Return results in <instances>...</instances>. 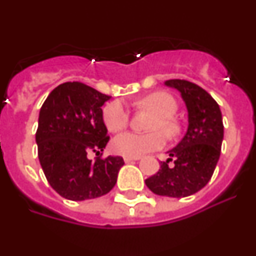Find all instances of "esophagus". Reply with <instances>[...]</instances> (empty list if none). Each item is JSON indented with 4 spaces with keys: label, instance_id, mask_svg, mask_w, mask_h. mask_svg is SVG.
I'll return each mask as SVG.
<instances>
[{
    "label": "esophagus",
    "instance_id": "34e87169",
    "mask_svg": "<svg viewBox=\"0 0 256 256\" xmlns=\"http://www.w3.org/2000/svg\"><path fill=\"white\" fill-rule=\"evenodd\" d=\"M140 156H124V162H133V160H138Z\"/></svg>",
    "mask_w": 256,
    "mask_h": 256
}]
</instances>
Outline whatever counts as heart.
Instances as JSON below:
<instances>
[{
    "mask_svg": "<svg viewBox=\"0 0 256 256\" xmlns=\"http://www.w3.org/2000/svg\"><path fill=\"white\" fill-rule=\"evenodd\" d=\"M138 108L152 112L148 133L126 132L116 136L112 141V150L124 156H141L164 146L165 136L177 137L180 132V122L174 118L177 101L170 94L164 91L152 92L136 101ZM102 119L108 132L116 133L126 130L130 124V112L120 101H112L104 108Z\"/></svg>",
    "mask_w": 256,
    "mask_h": 256,
    "instance_id": "heart-1",
    "label": "heart"
}]
</instances>
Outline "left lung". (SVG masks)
Instances as JSON below:
<instances>
[{"label":"left lung","instance_id":"8db88e82","mask_svg":"<svg viewBox=\"0 0 256 256\" xmlns=\"http://www.w3.org/2000/svg\"><path fill=\"white\" fill-rule=\"evenodd\" d=\"M166 86L177 88L188 110V128L182 141L169 151L158 173L144 180L160 196L186 198L206 186L220 156L223 120L216 101L204 88L186 79H169ZM169 161L174 164L168 165Z\"/></svg>","mask_w":256,"mask_h":256}]
</instances>
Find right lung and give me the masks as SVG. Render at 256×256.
Here are the masks:
<instances>
[{
    "label": "right lung",
    "mask_w": 256,
    "mask_h": 256,
    "mask_svg": "<svg viewBox=\"0 0 256 256\" xmlns=\"http://www.w3.org/2000/svg\"><path fill=\"white\" fill-rule=\"evenodd\" d=\"M108 98L82 82H65L52 90L40 108L38 159L50 186L68 200L106 195L124 165L122 156L102 158L110 137L101 106ZM90 152L100 156L92 162Z\"/></svg>",
    "instance_id": "1"
}]
</instances>
